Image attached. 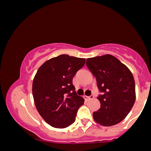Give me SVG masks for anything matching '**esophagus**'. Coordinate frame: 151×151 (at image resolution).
<instances>
[{
  "label": "esophagus",
  "instance_id": "esophagus-1",
  "mask_svg": "<svg viewBox=\"0 0 151 151\" xmlns=\"http://www.w3.org/2000/svg\"><path fill=\"white\" fill-rule=\"evenodd\" d=\"M84 98L86 100H90V99H92L93 98V95H91V96H84Z\"/></svg>",
  "mask_w": 151,
  "mask_h": 151
}]
</instances>
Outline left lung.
Returning a JSON list of instances; mask_svg holds the SVG:
<instances>
[{
	"instance_id": "1",
	"label": "left lung",
	"mask_w": 151,
	"mask_h": 151,
	"mask_svg": "<svg viewBox=\"0 0 151 151\" xmlns=\"http://www.w3.org/2000/svg\"><path fill=\"white\" fill-rule=\"evenodd\" d=\"M86 67L96 77L101 107L93 113L94 121L104 126L125 119L136 100L135 81L129 69L111 55L88 58Z\"/></svg>"
}]
</instances>
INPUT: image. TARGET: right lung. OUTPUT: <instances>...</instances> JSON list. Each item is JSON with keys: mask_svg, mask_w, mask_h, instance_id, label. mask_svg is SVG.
I'll use <instances>...</instances> for the list:
<instances>
[{"mask_svg": "<svg viewBox=\"0 0 151 151\" xmlns=\"http://www.w3.org/2000/svg\"><path fill=\"white\" fill-rule=\"evenodd\" d=\"M84 58L67 55L47 60L38 69L32 82V95L40 115L49 125L64 129L75 121L84 99L77 96L72 79L85 64Z\"/></svg>", "mask_w": 151, "mask_h": 151, "instance_id": "add662e5", "label": "right lung"}]
</instances>
